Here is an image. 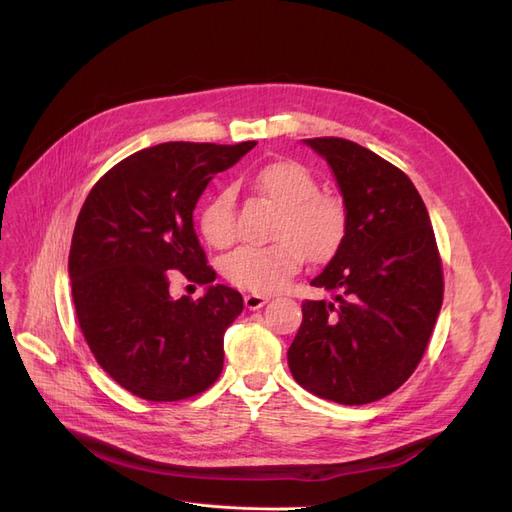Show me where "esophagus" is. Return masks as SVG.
<instances>
[{
  "mask_svg": "<svg viewBox=\"0 0 512 512\" xmlns=\"http://www.w3.org/2000/svg\"><path fill=\"white\" fill-rule=\"evenodd\" d=\"M245 307L247 309H260L262 305H265L269 301V297H265V294H245Z\"/></svg>",
  "mask_w": 512,
  "mask_h": 512,
  "instance_id": "obj_1",
  "label": "esophagus"
}]
</instances>
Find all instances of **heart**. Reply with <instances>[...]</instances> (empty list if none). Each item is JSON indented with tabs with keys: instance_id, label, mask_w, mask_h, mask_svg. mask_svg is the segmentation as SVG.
Masks as SVG:
<instances>
[{
	"instance_id": "obj_1",
	"label": "heart",
	"mask_w": 512,
	"mask_h": 512,
	"mask_svg": "<svg viewBox=\"0 0 512 512\" xmlns=\"http://www.w3.org/2000/svg\"><path fill=\"white\" fill-rule=\"evenodd\" d=\"M256 188L282 209L269 245H241L222 260L230 284L254 294H269L288 284L305 256L314 262L329 260L342 247L348 230V211L337 196L322 194L316 177L292 160L262 166L254 177ZM200 235L213 247L235 241V203L230 190L213 194L198 218Z\"/></svg>"
}]
</instances>
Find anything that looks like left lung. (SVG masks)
I'll return each mask as SVG.
<instances>
[{"label": "left lung", "instance_id": "left-lung-1", "mask_svg": "<svg viewBox=\"0 0 512 512\" xmlns=\"http://www.w3.org/2000/svg\"><path fill=\"white\" fill-rule=\"evenodd\" d=\"M305 143L333 170L348 230L312 280L333 299L303 301L288 367L309 393L363 406L397 391L421 363L442 307V260L404 170L346 138Z\"/></svg>", "mask_w": 512, "mask_h": 512}]
</instances>
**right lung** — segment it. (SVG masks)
<instances>
[{
	"instance_id": "add662e5",
	"label": "right lung",
	"mask_w": 512,
	"mask_h": 512,
	"mask_svg": "<svg viewBox=\"0 0 512 512\" xmlns=\"http://www.w3.org/2000/svg\"><path fill=\"white\" fill-rule=\"evenodd\" d=\"M239 145L162 143L132 153L91 188L74 226L68 273L85 342L123 389L147 401L207 391L224 365V331L243 297L215 282L194 230V207ZM179 270L205 298L173 300Z\"/></svg>"
}]
</instances>
